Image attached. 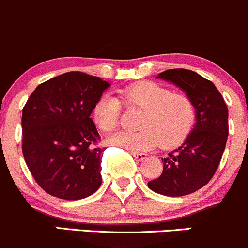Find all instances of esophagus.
<instances>
[{
	"label": "esophagus",
	"mask_w": 248,
	"mask_h": 248,
	"mask_svg": "<svg viewBox=\"0 0 248 248\" xmlns=\"http://www.w3.org/2000/svg\"><path fill=\"white\" fill-rule=\"evenodd\" d=\"M132 156L135 157V160H137V161H143V160L147 159V154H144V153H131Z\"/></svg>",
	"instance_id": "esophagus-1"
}]
</instances>
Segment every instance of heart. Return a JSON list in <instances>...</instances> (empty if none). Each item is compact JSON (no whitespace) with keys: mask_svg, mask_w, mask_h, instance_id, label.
Instances as JSON below:
<instances>
[{"mask_svg":"<svg viewBox=\"0 0 248 248\" xmlns=\"http://www.w3.org/2000/svg\"><path fill=\"white\" fill-rule=\"evenodd\" d=\"M122 103L129 108L143 109L140 131H119L108 137L113 145L131 152H144L161 142L163 148H173L185 141L196 121V106L186 94L155 82H139L118 91ZM122 105L116 96L104 95L96 101L93 117L104 131H111L119 124Z\"/></svg>","mask_w":248,"mask_h":248,"instance_id":"heart-1","label":"heart"}]
</instances>
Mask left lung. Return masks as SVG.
<instances>
[{"instance_id":"1","label":"left lung","mask_w":248,"mask_h":248,"mask_svg":"<svg viewBox=\"0 0 248 248\" xmlns=\"http://www.w3.org/2000/svg\"><path fill=\"white\" fill-rule=\"evenodd\" d=\"M156 78L179 87L196 106L192 131L162 159L161 175L148 183L154 192L180 197L200 190L215 174L228 139V107L215 85L192 70L170 69Z\"/></svg>"}]
</instances>
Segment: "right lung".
Here are the masks:
<instances>
[{"instance_id":"add662e5","label":"right lung","mask_w":248,"mask_h":248,"mask_svg":"<svg viewBox=\"0 0 248 248\" xmlns=\"http://www.w3.org/2000/svg\"><path fill=\"white\" fill-rule=\"evenodd\" d=\"M109 83L70 71L40 83L22 109V154L38 185L78 201L101 185L104 148L91 114Z\"/></svg>"}]
</instances>
